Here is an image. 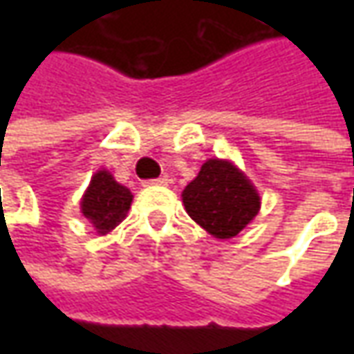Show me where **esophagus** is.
Instances as JSON below:
<instances>
[{
	"mask_svg": "<svg viewBox=\"0 0 354 354\" xmlns=\"http://www.w3.org/2000/svg\"><path fill=\"white\" fill-rule=\"evenodd\" d=\"M144 185H169V178H155V180H146Z\"/></svg>",
	"mask_w": 354,
	"mask_h": 354,
	"instance_id": "obj_1",
	"label": "esophagus"
}]
</instances>
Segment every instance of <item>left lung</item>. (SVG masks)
<instances>
[{
  "instance_id": "obj_1",
  "label": "left lung",
  "mask_w": 354,
  "mask_h": 354,
  "mask_svg": "<svg viewBox=\"0 0 354 354\" xmlns=\"http://www.w3.org/2000/svg\"><path fill=\"white\" fill-rule=\"evenodd\" d=\"M185 210L216 239H231L260 210V195L231 162L210 159L182 193Z\"/></svg>"
}]
</instances>
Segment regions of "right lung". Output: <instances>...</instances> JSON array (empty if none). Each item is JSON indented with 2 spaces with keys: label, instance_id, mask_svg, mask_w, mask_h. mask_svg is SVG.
<instances>
[{
  "label": "right lung",
  "instance_id": "right-lung-1",
  "mask_svg": "<svg viewBox=\"0 0 354 354\" xmlns=\"http://www.w3.org/2000/svg\"><path fill=\"white\" fill-rule=\"evenodd\" d=\"M131 203L132 193L124 185L117 184L108 170H98L81 199V210L98 233L104 235L123 220Z\"/></svg>",
  "mask_w": 354,
  "mask_h": 354
}]
</instances>
